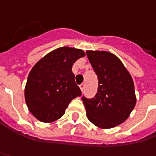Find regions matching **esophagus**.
<instances>
[{"label":"esophagus","mask_w":156,"mask_h":156,"mask_svg":"<svg viewBox=\"0 0 156 156\" xmlns=\"http://www.w3.org/2000/svg\"><path fill=\"white\" fill-rule=\"evenodd\" d=\"M79 87H80V90L83 91V90H84V83H81V84H79Z\"/></svg>","instance_id":"esophagus-1"}]
</instances>
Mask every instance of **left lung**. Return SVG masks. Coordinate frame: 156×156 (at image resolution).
I'll list each match as a JSON object with an SVG mask.
<instances>
[{"instance_id": "8db88e82", "label": "left lung", "mask_w": 156, "mask_h": 156, "mask_svg": "<svg viewBox=\"0 0 156 156\" xmlns=\"http://www.w3.org/2000/svg\"><path fill=\"white\" fill-rule=\"evenodd\" d=\"M86 54L98 79L94 98L82 97L86 115L96 126L114 128L125 121L135 108L136 98L133 79L113 53L87 51Z\"/></svg>"}]
</instances>
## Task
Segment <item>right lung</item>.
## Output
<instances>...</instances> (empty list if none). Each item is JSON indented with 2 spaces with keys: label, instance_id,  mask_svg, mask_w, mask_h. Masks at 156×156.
<instances>
[{
  "label": "right lung",
  "instance_id": "obj_1",
  "mask_svg": "<svg viewBox=\"0 0 156 156\" xmlns=\"http://www.w3.org/2000/svg\"><path fill=\"white\" fill-rule=\"evenodd\" d=\"M84 51L73 47H59L38 61L31 70L25 99L29 111L43 122L60 118L71 101L81 96L72 68Z\"/></svg>",
  "mask_w": 156,
  "mask_h": 156
}]
</instances>
